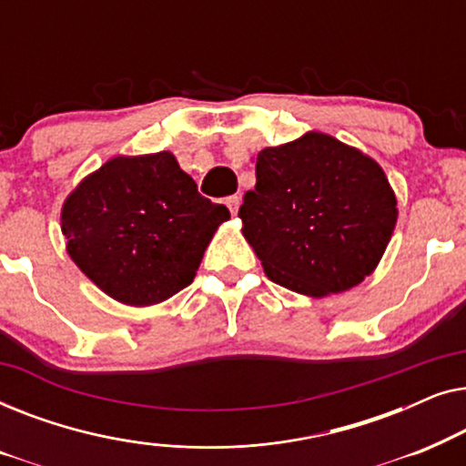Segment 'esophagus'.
Here are the masks:
<instances>
[{"label":"esophagus","instance_id":"1","mask_svg":"<svg viewBox=\"0 0 466 466\" xmlns=\"http://www.w3.org/2000/svg\"><path fill=\"white\" fill-rule=\"evenodd\" d=\"M239 203H241V197H239V195H231V197H227V208L231 209V214H233V216L238 214Z\"/></svg>","mask_w":466,"mask_h":466}]
</instances>
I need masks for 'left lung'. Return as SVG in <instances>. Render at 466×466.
<instances>
[{
  "label": "left lung",
  "instance_id": "1",
  "mask_svg": "<svg viewBox=\"0 0 466 466\" xmlns=\"http://www.w3.org/2000/svg\"><path fill=\"white\" fill-rule=\"evenodd\" d=\"M397 197L371 157L309 131L257 155L241 233L271 282L314 299L350 290L378 267Z\"/></svg>",
  "mask_w": 466,
  "mask_h": 466
}]
</instances>
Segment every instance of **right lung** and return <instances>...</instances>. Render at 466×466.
<instances>
[{
    "mask_svg": "<svg viewBox=\"0 0 466 466\" xmlns=\"http://www.w3.org/2000/svg\"><path fill=\"white\" fill-rule=\"evenodd\" d=\"M228 209L199 195L171 152L114 157L63 203L67 254L106 295L133 308L193 282Z\"/></svg>",
    "mask_w": 466,
    "mask_h": 466,
    "instance_id": "obj_1",
    "label": "right lung"
}]
</instances>
